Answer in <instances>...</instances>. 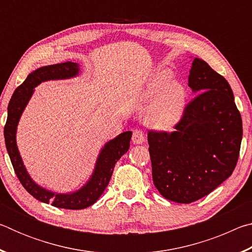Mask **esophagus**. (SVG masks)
<instances>
[{
  "instance_id": "1",
  "label": "esophagus",
  "mask_w": 252,
  "mask_h": 252,
  "mask_svg": "<svg viewBox=\"0 0 252 252\" xmlns=\"http://www.w3.org/2000/svg\"><path fill=\"white\" fill-rule=\"evenodd\" d=\"M132 142L133 144H142L144 142V135L143 132L140 130H135L132 135Z\"/></svg>"
}]
</instances>
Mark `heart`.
<instances>
[{"label":"heart","instance_id":"b5f03b06","mask_svg":"<svg viewBox=\"0 0 252 252\" xmlns=\"http://www.w3.org/2000/svg\"><path fill=\"white\" fill-rule=\"evenodd\" d=\"M168 69L158 71L143 91L144 99H155L146 113L147 125L158 131H172L181 121L186 108L187 91L180 81L171 80Z\"/></svg>","mask_w":252,"mask_h":252}]
</instances>
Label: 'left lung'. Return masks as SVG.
Wrapping results in <instances>:
<instances>
[{
  "label": "left lung",
  "mask_w": 252,
  "mask_h": 252,
  "mask_svg": "<svg viewBox=\"0 0 252 252\" xmlns=\"http://www.w3.org/2000/svg\"><path fill=\"white\" fill-rule=\"evenodd\" d=\"M197 96L177 131L148 134L152 178L170 201L191 203L231 176L242 140V120L231 88L208 63L194 58L189 83Z\"/></svg>",
  "instance_id": "left-lung-1"
}]
</instances>
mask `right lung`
I'll return each mask as SVG.
<instances>
[{
	"label": "right lung",
	"instance_id": "right-lung-1",
	"mask_svg": "<svg viewBox=\"0 0 252 252\" xmlns=\"http://www.w3.org/2000/svg\"><path fill=\"white\" fill-rule=\"evenodd\" d=\"M79 73L80 64L74 62L41 66L31 72L11 97L7 106L6 125L4 126L6 150L16 176L25 190L41 202L51 203L57 208L72 209V210H80L92 206L103 193L106 186L109 185L117 161L129 150L132 132H122L114 139L105 142L97 155L94 169L88 181L78 190L64 193L55 192L41 187L31 178L20 155L16 143V132L22 113L34 93V88L46 81L76 78Z\"/></svg>",
	"mask_w": 252,
	"mask_h": 252
}]
</instances>
